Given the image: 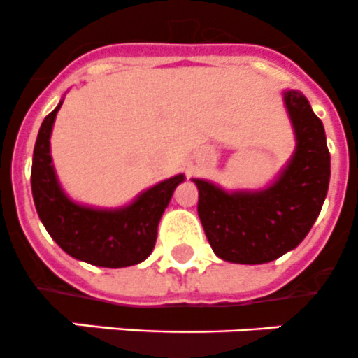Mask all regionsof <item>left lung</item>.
I'll return each mask as SVG.
<instances>
[{"mask_svg":"<svg viewBox=\"0 0 358 358\" xmlns=\"http://www.w3.org/2000/svg\"><path fill=\"white\" fill-rule=\"evenodd\" d=\"M294 150L280 172L257 189H225L193 177L199 218L213 252L234 264H264L303 241L316 222L330 182L323 122L300 90L282 92Z\"/></svg>","mask_w":358,"mask_h":358,"instance_id":"1","label":"left lung"}]
</instances>
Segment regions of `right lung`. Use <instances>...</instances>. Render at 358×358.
<instances>
[{
	"instance_id": "add662e5",
	"label": "right lung",
	"mask_w": 358,
	"mask_h": 358,
	"mask_svg": "<svg viewBox=\"0 0 358 358\" xmlns=\"http://www.w3.org/2000/svg\"><path fill=\"white\" fill-rule=\"evenodd\" d=\"M64 97L38 129L31 163V193L38 218L58 247L78 261L101 268H126L145 261L157 224L185 173L163 179L119 208L76 202L62 186L51 156V134Z\"/></svg>"
}]
</instances>
